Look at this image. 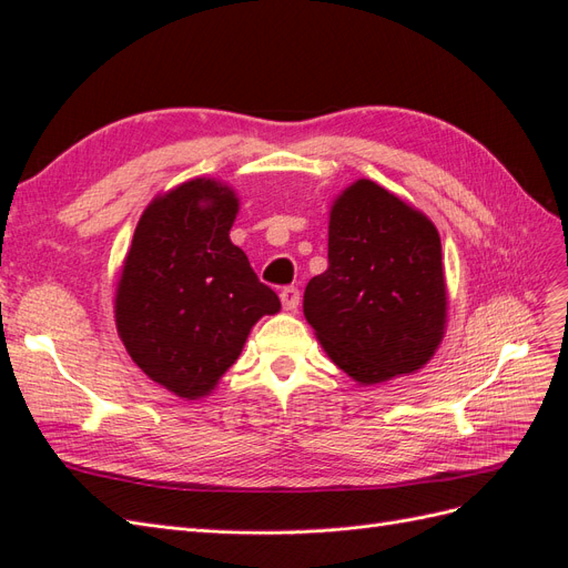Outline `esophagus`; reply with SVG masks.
I'll return each mask as SVG.
<instances>
[{"label":"esophagus","mask_w":568,"mask_h":568,"mask_svg":"<svg viewBox=\"0 0 568 568\" xmlns=\"http://www.w3.org/2000/svg\"><path fill=\"white\" fill-rule=\"evenodd\" d=\"M280 298H282L284 311H296L298 303H301V291L296 286H284Z\"/></svg>","instance_id":"obj_1"}]
</instances>
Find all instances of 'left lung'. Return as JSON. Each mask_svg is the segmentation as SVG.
<instances>
[{"mask_svg":"<svg viewBox=\"0 0 568 568\" xmlns=\"http://www.w3.org/2000/svg\"><path fill=\"white\" fill-rule=\"evenodd\" d=\"M303 313L357 384L422 369L448 320L434 222L372 180L343 189L329 213V267L307 282Z\"/></svg>","mask_w":568,"mask_h":568,"instance_id":"obj_1","label":"left lung"}]
</instances>
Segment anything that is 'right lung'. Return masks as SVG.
I'll return each mask as SVG.
<instances>
[{
	"label": "right lung",
	"mask_w": 568,
	"mask_h": 568,
	"mask_svg": "<svg viewBox=\"0 0 568 568\" xmlns=\"http://www.w3.org/2000/svg\"><path fill=\"white\" fill-rule=\"evenodd\" d=\"M234 189L196 178L142 213L115 288V326L149 379L186 400L209 395L253 324L280 298L232 244Z\"/></svg>",
	"instance_id": "add662e5"
}]
</instances>
